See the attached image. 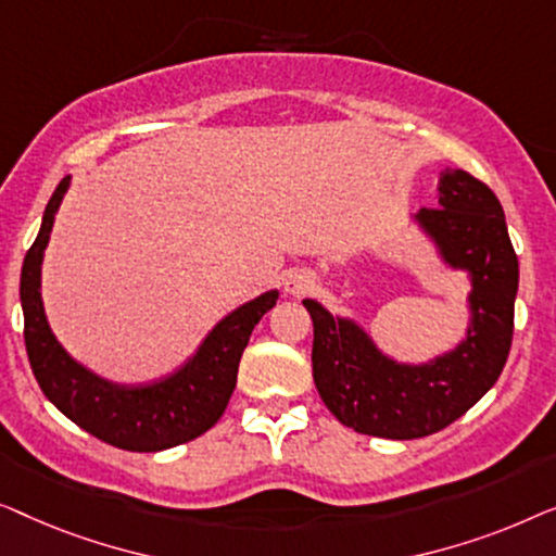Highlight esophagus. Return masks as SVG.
<instances>
[{
    "instance_id": "obj_1",
    "label": "esophagus",
    "mask_w": 556,
    "mask_h": 556,
    "mask_svg": "<svg viewBox=\"0 0 556 556\" xmlns=\"http://www.w3.org/2000/svg\"><path fill=\"white\" fill-rule=\"evenodd\" d=\"M315 287V277L312 275H292L287 279V292L289 294H304V292H309V289Z\"/></svg>"
}]
</instances>
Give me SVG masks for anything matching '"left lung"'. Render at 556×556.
<instances>
[{"label": "left lung", "mask_w": 556, "mask_h": 556, "mask_svg": "<svg viewBox=\"0 0 556 556\" xmlns=\"http://www.w3.org/2000/svg\"><path fill=\"white\" fill-rule=\"evenodd\" d=\"M416 218L451 267L471 271L473 323L453 353L420 367L393 363L357 325L304 300L315 325L312 375L319 397L342 426L393 441L443 431L489 393L509 357L519 287L504 208L479 178L445 170L438 206L420 208Z\"/></svg>", "instance_id": "left-lung-1"}]
</instances>
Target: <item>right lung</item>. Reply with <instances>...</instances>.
<instances>
[{
	"label": "right lung",
	"instance_id": "right-lung-1",
	"mask_svg": "<svg viewBox=\"0 0 556 556\" xmlns=\"http://www.w3.org/2000/svg\"><path fill=\"white\" fill-rule=\"evenodd\" d=\"M70 178H62L47 203L40 233L22 264L20 300L25 312V345L47 401L100 441L123 451L153 453L189 443L224 416L237 386L239 359L254 325L277 304L267 292L222 319L197 357L176 375L151 386H113L77 365L47 325L40 296V267L58 206Z\"/></svg>",
	"mask_w": 556,
	"mask_h": 556
}]
</instances>
